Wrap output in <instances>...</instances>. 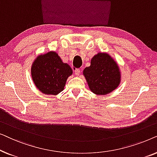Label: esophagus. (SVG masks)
I'll list each match as a JSON object with an SVG mask.
<instances>
[{
	"instance_id": "obj_1",
	"label": "esophagus",
	"mask_w": 157,
	"mask_h": 157,
	"mask_svg": "<svg viewBox=\"0 0 157 157\" xmlns=\"http://www.w3.org/2000/svg\"><path fill=\"white\" fill-rule=\"evenodd\" d=\"M74 71L75 74H76V76H79V74H80V73H81V71L79 68H74Z\"/></svg>"
}]
</instances>
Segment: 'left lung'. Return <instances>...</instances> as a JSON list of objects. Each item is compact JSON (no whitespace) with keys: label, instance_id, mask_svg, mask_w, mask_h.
Masks as SVG:
<instances>
[{"label":"left lung","instance_id":"1","mask_svg":"<svg viewBox=\"0 0 157 157\" xmlns=\"http://www.w3.org/2000/svg\"><path fill=\"white\" fill-rule=\"evenodd\" d=\"M89 89L97 95H105L117 89L121 81L119 66L106 53L92 58L91 66L83 70Z\"/></svg>","mask_w":157,"mask_h":157}]
</instances>
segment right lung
Returning <instances> with one entry per match:
<instances>
[{
  "label": "right lung",
  "mask_w": 157,
  "mask_h": 157,
  "mask_svg": "<svg viewBox=\"0 0 157 157\" xmlns=\"http://www.w3.org/2000/svg\"><path fill=\"white\" fill-rule=\"evenodd\" d=\"M72 73L71 68L63 63L59 55L53 51L37 57L31 67L32 78L36 87L48 95H57L63 91Z\"/></svg>",
  "instance_id": "obj_1"
}]
</instances>
